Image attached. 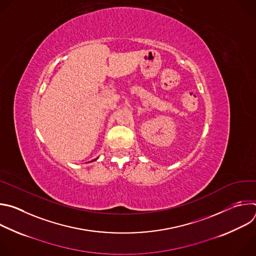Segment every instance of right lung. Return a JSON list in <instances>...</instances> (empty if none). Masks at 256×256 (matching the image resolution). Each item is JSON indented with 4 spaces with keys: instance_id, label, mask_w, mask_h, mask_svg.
Masks as SVG:
<instances>
[{
    "instance_id": "obj_1",
    "label": "right lung",
    "mask_w": 256,
    "mask_h": 256,
    "mask_svg": "<svg viewBox=\"0 0 256 256\" xmlns=\"http://www.w3.org/2000/svg\"><path fill=\"white\" fill-rule=\"evenodd\" d=\"M95 160H96V159H95Z\"/></svg>"
}]
</instances>
